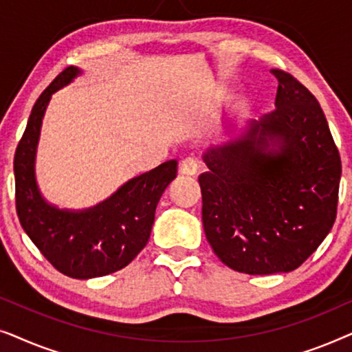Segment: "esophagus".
I'll return each mask as SVG.
<instances>
[{
    "label": "esophagus",
    "instance_id": "34e87169",
    "mask_svg": "<svg viewBox=\"0 0 352 352\" xmlns=\"http://www.w3.org/2000/svg\"><path fill=\"white\" fill-rule=\"evenodd\" d=\"M199 171V162L195 158H186L179 166V173L184 176H195Z\"/></svg>",
    "mask_w": 352,
    "mask_h": 352
}]
</instances>
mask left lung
Instances as JSON below:
<instances>
[{
	"label": "left lung",
	"mask_w": 352,
	"mask_h": 352,
	"mask_svg": "<svg viewBox=\"0 0 352 352\" xmlns=\"http://www.w3.org/2000/svg\"><path fill=\"white\" fill-rule=\"evenodd\" d=\"M276 110L204 153L201 219L226 266L250 276L300 267L333 228L341 160L320 104L290 74Z\"/></svg>",
	"instance_id": "obj_1"
}]
</instances>
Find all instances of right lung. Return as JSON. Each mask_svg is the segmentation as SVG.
I'll return each instance as SVG.
<instances>
[{
	"label": "right lung",
	"mask_w": 352,
	"mask_h": 352,
	"mask_svg": "<svg viewBox=\"0 0 352 352\" xmlns=\"http://www.w3.org/2000/svg\"><path fill=\"white\" fill-rule=\"evenodd\" d=\"M78 75V67L65 69L33 105L14 155V177L16 208L23 230L57 271L86 280L120 271L146 247L158 200L176 177L177 162L168 160L133 177L91 208H57L46 201L35 173L43 117L52 94Z\"/></svg>",
	"instance_id": "add662e5"
}]
</instances>
